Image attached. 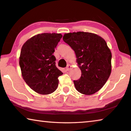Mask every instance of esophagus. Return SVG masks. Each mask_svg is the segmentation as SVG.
<instances>
[{
	"instance_id": "obj_1",
	"label": "esophagus",
	"mask_w": 131,
	"mask_h": 131,
	"mask_svg": "<svg viewBox=\"0 0 131 131\" xmlns=\"http://www.w3.org/2000/svg\"><path fill=\"white\" fill-rule=\"evenodd\" d=\"M71 67H72V66H71L70 65H68L67 66H66V70L69 71L71 69Z\"/></svg>"
}]
</instances>
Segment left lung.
Returning <instances> with one entry per match:
<instances>
[{
    "mask_svg": "<svg viewBox=\"0 0 131 131\" xmlns=\"http://www.w3.org/2000/svg\"><path fill=\"white\" fill-rule=\"evenodd\" d=\"M63 40L74 51L81 71L74 80L76 89L84 95H92L105 85L112 70V53L105 40L96 34L78 32L65 34Z\"/></svg>",
    "mask_w": 131,
    "mask_h": 131,
    "instance_id": "obj_1",
    "label": "left lung"
}]
</instances>
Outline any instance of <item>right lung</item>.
<instances>
[{
    "mask_svg": "<svg viewBox=\"0 0 131 131\" xmlns=\"http://www.w3.org/2000/svg\"><path fill=\"white\" fill-rule=\"evenodd\" d=\"M62 35L39 34L24 44L19 57V66L24 81L34 91L42 95L54 92L63 73L55 65L53 53Z\"/></svg>",
    "mask_w": 131,
    "mask_h": 131,
    "instance_id": "add662e5",
    "label": "right lung"
}]
</instances>
